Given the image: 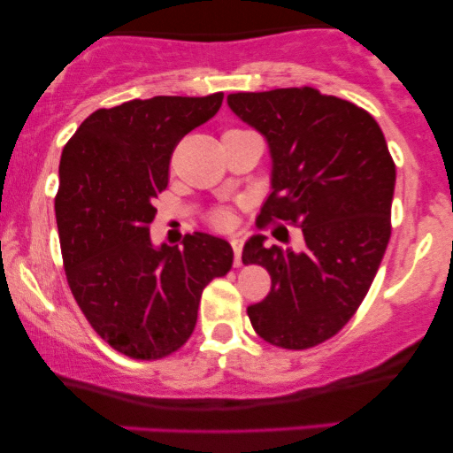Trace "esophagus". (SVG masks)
<instances>
[{
	"label": "esophagus",
	"instance_id": "34e87169",
	"mask_svg": "<svg viewBox=\"0 0 453 453\" xmlns=\"http://www.w3.org/2000/svg\"><path fill=\"white\" fill-rule=\"evenodd\" d=\"M230 244H232V249H234V264H236V266H241V264H242V259H241L242 238L241 236H232L230 238Z\"/></svg>",
	"mask_w": 453,
	"mask_h": 453
}]
</instances>
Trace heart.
<instances>
[{
    "label": "heart",
    "mask_w": 453,
    "mask_h": 453,
    "mask_svg": "<svg viewBox=\"0 0 453 453\" xmlns=\"http://www.w3.org/2000/svg\"><path fill=\"white\" fill-rule=\"evenodd\" d=\"M232 132H236V129H232ZM212 221H215V226L219 227H230L232 226V212L230 211H217L215 215H212Z\"/></svg>",
    "instance_id": "heart-1"
}]
</instances>
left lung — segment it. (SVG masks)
Returning a JSON list of instances; mask_svg holds the SVG:
<instances>
[{
	"label": "left lung",
	"instance_id": "left-lung-1",
	"mask_svg": "<svg viewBox=\"0 0 453 453\" xmlns=\"http://www.w3.org/2000/svg\"><path fill=\"white\" fill-rule=\"evenodd\" d=\"M227 106L266 140L273 173L259 219L303 227V249L256 234L242 262L270 273L247 309L253 330L283 349H309L351 319L389 242L396 165L366 111L311 87L232 93Z\"/></svg>",
	"mask_w": 453,
	"mask_h": 453
}]
</instances>
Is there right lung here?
<instances>
[{"label":"right lung","mask_w":453,"mask_h":453,"mask_svg":"<svg viewBox=\"0 0 453 453\" xmlns=\"http://www.w3.org/2000/svg\"><path fill=\"white\" fill-rule=\"evenodd\" d=\"M221 102L157 96L100 108L61 153L55 217L67 283L93 330L136 360L183 347L202 289L232 268L223 238L194 232L180 247H155L149 234L176 142Z\"/></svg>","instance_id":"1"}]
</instances>
